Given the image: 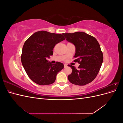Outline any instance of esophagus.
Masks as SVG:
<instances>
[{
	"label": "esophagus",
	"mask_w": 123,
	"mask_h": 123,
	"mask_svg": "<svg viewBox=\"0 0 123 123\" xmlns=\"http://www.w3.org/2000/svg\"><path fill=\"white\" fill-rule=\"evenodd\" d=\"M67 67V65H66V64H64V67H65V68H66Z\"/></svg>",
	"instance_id": "esophagus-1"
}]
</instances>
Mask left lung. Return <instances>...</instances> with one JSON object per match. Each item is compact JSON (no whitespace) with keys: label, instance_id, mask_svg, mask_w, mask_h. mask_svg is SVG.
Segmentation results:
<instances>
[{"label":"left lung","instance_id":"left-lung-1","mask_svg":"<svg viewBox=\"0 0 123 123\" xmlns=\"http://www.w3.org/2000/svg\"><path fill=\"white\" fill-rule=\"evenodd\" d=\"M62 34L66 40L75 46L74 61L80 64L78 69L68 65L72 70L68 76L69 81L79 86L91 83L97 76L103 62V54L98 40L83 32Z\"/></svg>","mask_w":123,"mask_h":123}]
</instances>
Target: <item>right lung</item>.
Returning <instances> with one entry per match:
<instances>
[{
	"label": "right lung",
	"mask_w": 123,
	"mask_h": 123,
	"mask_svg": "<svg viewBox=\"0 0 123 123\" xmlns=\"http://www.w3.org/2000/svg\"><path fill=\"white\" fill-rule=\"evenodd\" d=\"M65 39L62 34L45 31L34 33L25 41L22 50L21 61L28 76L39 85L53 84L57 73L64 69L62 63L55 65L47 60L53 55L56 44Z\"/></svg>",
	"instance_id": "add662e5"
}]
</instances>
